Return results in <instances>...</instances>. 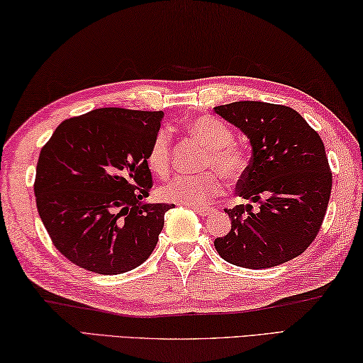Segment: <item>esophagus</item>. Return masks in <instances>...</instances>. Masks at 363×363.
<instances>
[{
  "mask_svg": "<svg viewBox=\"0 0 363 363\" xmlns=\"http://www.w3.org/2000/svg\"><path fill=\"white\" fill-rule=\"evenodd\" d=\"M189 207H191L196 213H199L201 217H206V215H208L213 211L212 207H199V206H189Z\"/></svg>",
  "mask_w": 363,
  "mask_h": 363,
  "instance_id": "34e87169",
  "label": "esophagus"
}]
</instances>
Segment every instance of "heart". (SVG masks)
<instances>
[{
  "label": "heart",
  "instance_id": "heart-1",
  "mask_svg": "<svg viewBox=\"0 0 363 363\" xmlns=\"http://www.w3.org/2000/svg\"><path fill=\"white\" fill-rule=\"evenodd\" d=\"M189 135L206 146L202 156V169H218L226 180L236 182L247 170V155L240 145L234 142L230 127L223 121L204 114L186 123ZM172 135L167 129H159L146 152V164L156 175L164 177L170 165ZM223 191V180L214 170L199 175H177L157 189L159 198L167 202L185 206H202Z\"/></svg>",
  "mask_w": 363,
  "mask_h": 363
}]
</instances>
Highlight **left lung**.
I'll list each match as a JSON object with an SVG mask.
<instances>
[{"mask_svg":"<svg viewBox=\"0 0 363 363\" xmlns=\"http://www.w3.org/2000/svg\"><path fill=\"white\" fill-rule=\"evenodd\" d=\"M252 143V159L236 194L259 211L226 208L231 231L215 239L228 263L249 269L282 264L308 249L325 218L332 170L319 133L294 108L266 101H234L213 108Z\"/></svg>","mask_w":363,"mask_h":363,"instance_id":"left-lung-1","label":"left lung"}]
</instances>
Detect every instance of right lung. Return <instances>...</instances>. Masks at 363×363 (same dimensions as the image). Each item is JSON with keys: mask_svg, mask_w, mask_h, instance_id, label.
<instances>
[{"mask_svg": "<svg viewBox=\"0 0 363 363\" xmlns=\"http://www.w3.org/2000/svg\"><path fill=\"white\" fill-rule=\"evenodd\" d=\"M162 111L99 108L68 118L36 164L38 213L63 257L97 274H123L155 250L174 204H143L146 152Z\"/></svg>", "mask_w": 363, "mask_h": 363, "instance_id": "right-lung-1", "label": "right lung"}]
</instances>
